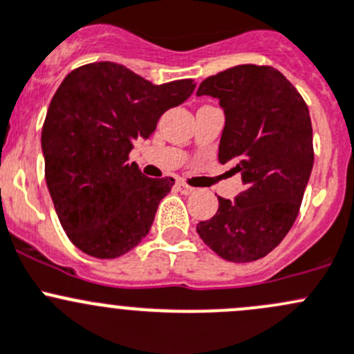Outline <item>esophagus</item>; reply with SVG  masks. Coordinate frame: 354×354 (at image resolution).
Segmentation results:
<instances>
[{
    "label": "esophagus",
    "instance_id": "esophagus-1",
    "mask_svg": "<svg viewBox=\"0 0 354 354\" xmlns=\"http://www.w3.org/2000/svg\"><path fill=\"white\" fill-rule=\"evenodd\" d=\"M176 188H178V192H181V194H183V195H192L195 192L194 187H190V185L183 183V181L176 183Z\"/></svg>",
    "mask_w": 354,
    "mask_h": 354
}]
</instances>
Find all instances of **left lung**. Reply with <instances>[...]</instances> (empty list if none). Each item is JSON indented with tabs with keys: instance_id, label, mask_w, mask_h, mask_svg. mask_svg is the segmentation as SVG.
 Returning a JSON list of instances; mask_svg holds the SVG:
<instances>
[{
	"instance_id": "1",
	"label": "left lung",
	"mask_w": 354,
	"mask_h": 354,
	"mask_svg": "<svg viewBox=\"0 0 354 354\" xmlns=\"http://www.w3.org/2000/svg\"><path fill=\"white\" fill-rule=\"evenodd\" d=\"M197 95L219 99L226 114L219 162L241 173L236 202L200 221L197 233L210 250L234 263L272 252L298 217L313 167L308 106L279 70L238 65L205 78Z\"/></svg>"
}]
</instances>
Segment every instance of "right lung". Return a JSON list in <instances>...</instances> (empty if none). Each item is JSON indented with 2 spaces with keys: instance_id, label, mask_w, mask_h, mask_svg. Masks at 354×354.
Masks as SVG:
<instances>
[{
  "instance_id": "add662e5",
  "label": "right lung",
  "mask_w": 354,
  "mask_h": 354,
  "mask_svg": "<svg viewBox=\"0 0 354 354\" xmlns=\"http://www.w3.org/2000/svg\"><path fill=\"white\" fill-rule=\"evenodd\" d=\"M192 78L154 85L111 62L75 68L42 124L48 190L70 241L95 259H116L151 230L173 178H147L128 162L169 108L194 92Z\"/></svg>"
}]
</instances>
